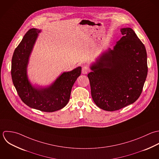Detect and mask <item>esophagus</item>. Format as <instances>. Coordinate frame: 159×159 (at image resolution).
Wrapping results in <instances>:
<instances>
[{"mask_svg":"<svg viewBox=\"0 0 159 159\" xmlns=\"http://www.w3.org/2000/svg\"><path fill=\"white\" fill-rule=\"evenodd\" d=\"M89 72V69L87 66H84L82 69V73L83 74H87Z\"/></svg>","mask_w":159,"mask_h":159,"instance_id":"obj_1","label":"esophagus"}]
</instances>
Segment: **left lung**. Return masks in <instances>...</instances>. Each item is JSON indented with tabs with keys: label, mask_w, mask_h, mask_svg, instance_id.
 <instances>
[{
	"label": "left lung",
	"mask_w": 159,
	"mask_h": 159,
	"mask_svg": "<svg viewBox=\"0 0 159 159\" xmlns=\"http://www.w3.org/2000/svg\"><path fill=\"white\" fill-rule=\"evenodd\" d=\"M123 37L90 66L88 75L93 102L102 110H118L140 97L148 75L147 52L131 28L121 29Z\"/></svg>",
	"instance_id": "obj_1"
}]
</instances>
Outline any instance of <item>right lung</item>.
I'll return each instance as SVG.
<instances>
[{
    "mask_svg": "<svg viewBox=\"0 0 159 159\" xmlns=\"http://www.w3.org/2000/svg\"><path fill=\"white\" fill-rule=\"evenodd\" d=\"M41 30H29L15 49L12 59L11 75L16 92L27 106L44 112H54L63 108L69 102L72 87L81 74L78 67L60 75L49 86L32 85L28 80L27 66L29 58Z\"/></svg>",
    "mask_w": 159,
    "mask_h": 159,
    "instance_id": "obj_1",
    "label": "right lung"
}]
</instances>
